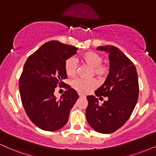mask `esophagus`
I'll return each mask as SVG.
<instances>
[{
	"label": "esophagus",
	"instance_id": "esophagus-1",
	"mask_svg": "<svg viewBox=\"0 0 156 156\" xmlns=\"http://www.w3.org/2000/svg\"><path fill=\"white\" fill-rule=\"evenodd\" d=\"M78 95H79L80 98H85V95H83V94H80V93H79V94H78Z\"/></svg>",
	"mask_w": 156,
	"mask_h": 156
}]
</instances>
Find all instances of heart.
Segmentation results:
<instances>
[{
	"label": "heart",
	"instance_id": "b5f03b06",
	"mask_svg": "<svg viewBox=\"0 0 156 156\" xmlns=\"http://www.w3.org/2000/svg\"><path fill=\"white\" fill-rule=\"evenodd\" d=\"M79 58L84 63L92 67L93 73L98 78H103L108 72V67L107 64H102L103 57L101 54L96 52L89 51L84 53L79 57ZM65 72L69 77H74L76 75L78 65L76 59L73 57L68 58L65 62ZM73 87L78 92L86 94L95 89L98 86L94 80L76 79L72 83Z\"/></svg>",
	"mask_w": 156,
	"mask_h": 156
}]
</instances>
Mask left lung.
Returning a JSON list of instances; mask_svg holds the SVG:
<instances>
[{"label": "left lung", "instance_id": "1", "mask_svg": "<svg viewBox=\"0 0 156 156\" xmlns=\"http://www.w3.org/2000/svg\"><path fill=\"white\" fill-rule=\"evenodd\" d=\"M97 50L108 53L110 68L105 82L94 93L108 99L99 105L96 97L87 96L86 117L97 132L111 133L121 128L131 115L139 98V81L135 65L119 48L106 45Z\"/></svg>", "mask_w": 156, "mask_h": 156}]
</instances>
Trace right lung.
<instances>
[{
	"mask_svg": "<svg viewBox=\"0 0 156 156\" xmlns=\"http://www.w3.org/2000/svg\"><path fill=\"white\" fill-rule=\"evenodd\" d=\"M78 48L51 41L42 44L28 57L19 80L21 101L27 115L40 129L55 131L67 124L69 112L78 94L75 89H67L57 99L55 88L65 85V62L77 53Z\"/></svg>",
	"mask_w": 156,
	"mask_h": 156,
	"instance_id": "obj_1",
	"label": "right lung"
}]
</instances>
